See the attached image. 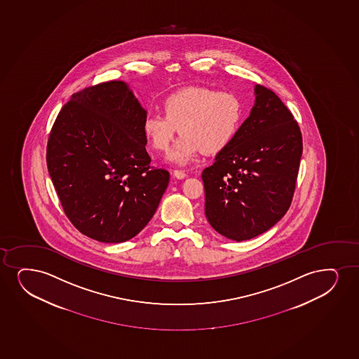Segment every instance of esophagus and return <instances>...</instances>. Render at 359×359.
I'll return each mask as SVG.
<instances>
[{"label": "esophagus", "instance_id": "esophagus-1", "mask_svg": "<svg viewBox=\"0 0 359 359\" xmlns=\"http://www.w3.org/2000/svg\"><path fill=\"white\" fill-rule=\"evenodd\" d=\"M173 175L177 177V179H185V177H187L184 170H177H177H174Z\"/></svg>", "mask_w": 359, "mask_h": 359}]
</instances>
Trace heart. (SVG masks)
I'll use <instances>...</instances> for the list:
<instances>
[{
    "mask_svg": "<svg viewBox=\"0 0 359 359\" xmlns=\"http://www.w3.org/2000/svg\"><path fill=\"white\" fill-rule=\"evenodd\" d=\"M164 113L147 114L142 129L155 150L167 152L182 134L168 160L185 165L203 151L217 155L230 147L243 123L242 99L232 92L187 88L164 99Z\"/></svg>",
    "mask_w": 359,
    "mask_h": 359,
    "instance_id": "heart-1",
    "label": "heart"
}]
</instances>
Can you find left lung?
Listing matches in <instances>:
<instances>
[{"instance_id": "left-lung-1", "label": "left lung", "mask_w": 359, "mask_h": 359, "mask_svg": "<svg viewBox=\"0 0 359 359\" xmlns=\"http://www.w3.org/2000/svg\"><path fill=\"white\" fill-rule=\"evenodd\" d=\"M254 95L250 115L235 140L202 173L207 220L236 242L262 235L284 217L302 155L300 128L292 112L260 84Z\"/></svg>"}]
</instances>
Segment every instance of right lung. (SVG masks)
I'll return each instance as SVG.
<instances>
[{
    "mask_svg": "<svg viewBox=\"0 0 359 359\" xmlns=\"http://www.w3.org/2000/svg\"><path fill=\"white\" fill-rule=\"evenodd\" d=\"M147 115L128 84L110 81L72 94L54 122L49 177L69 220L89 238H133L160 204L169 173L150 168Z\"/></svg>",
    "mask_w": 359,
    "mask_h": 359,
    "instance_id": "1",
    "label": "right lung"
}]
</instances>
